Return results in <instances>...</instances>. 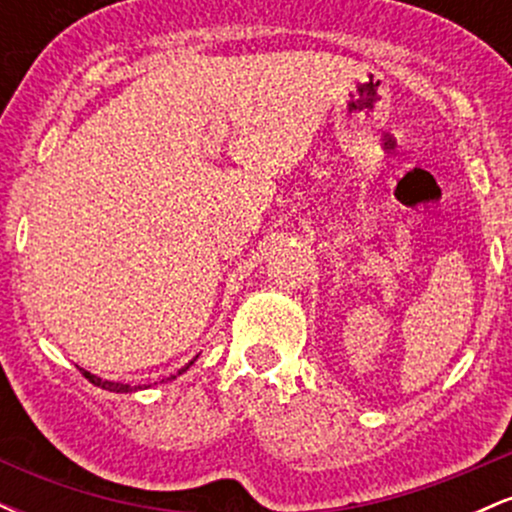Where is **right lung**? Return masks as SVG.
<instances>
[{
  "instance_id": "obj_1",
  "label": "right lung",
  "mask_w": 512,
  "mask_h": 512,
  "mask_svg": "<svg viewBox=\"0 0 512 512\" xmlns=\"http://www.w3.org/2000/svg\"><path fill=\"white\" fill-rule=\"evenodd\" d=\"M192 363H195V361H190V363H187L185 368H180V370H178V375L185 373V370L190 368ZM79 370H81V373H84V378L88 380V383H93V385L103 387V390H110V392H132V390H137V387H132V385H125V383H110V380H103V378H98V375L88 373V370H84V368H79ZM170 378H175V375H170Z\"/></svg>"
}]
</instances>
